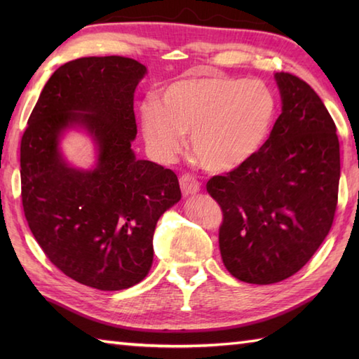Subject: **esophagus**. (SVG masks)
<instances>
[{"label": "esophagus", "instance_id": "1", "mask_svg": "<svg viewBox=\"0 0 359 359\" xmlns=\"http://www.w3.org/2000/svg\"><path fill=\"white\" fill-rule=\"evenodd\" d=\"M180 188H182V193H184L185 196H189V194H196L201 191V182L197 180L194 175L191 174H184L180 175Z\"/></svg>", "mask_w": 359, "mask_h": 359}]
</instances>
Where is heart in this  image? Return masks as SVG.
Segmentation results:
<instances>
[{"instance_id": "heart-1", "label": "heart", "mask_w": 359, "mask_h": 359, "mask_svg": "<svg viewBox=\"0 0 359 359\" xmlns=\"http://www.w3.org/2000/svg\"><path fill=\"white\" fill-rule=\"evenodd\" d=\"M276 116V97L259 80L199 74L172 81L160 103L142 106V131L152 154L172 158L184 134L205 170L225 172L262 147Z\"/></svg>"}]
</instances>
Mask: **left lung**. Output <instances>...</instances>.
<instances>
[{
	"label": "left lung",
	"mask_w": 359,
	"mask_h": 359,
	"mask_svg": "<svg viewBox=\"0 0 359 359\" xmlns=\"http://www.w3.org/2000/svg\"><path fill=\"white\" fill-rule=\"evenodd\" d=\"M276 81L282 112L245 163L207 182L222 210L224 265L248 284H274L306 265L329 234L338 203L339 140L319 95L293 74Z\"/></svg>",
	"instance_id": "left-lung-1"
}]
</instances>
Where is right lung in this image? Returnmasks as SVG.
Segmentation results:
<instances>
[{
    "instance_id": "1",
    "label": "right lung",
    "mask_w": 359,
    "mask_h": 359,
    "mask_svg": "<svg viewBox=\"0 0 359 359\" xmlns=\"http://www.w3.org/2000/svg\"><path fill=\"white\" fill-rule=\"evenodd\" d=\"M147 67L128 57H85L46 83L21 137V201L46 257L66 276L104 292L149 273L158 217L180 201L177 175L131 149L134 90ZM81 124L99 147L94 170L69 168L63 128Z\"/></svg>"
}]
</instances>
